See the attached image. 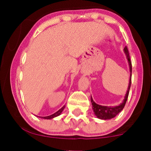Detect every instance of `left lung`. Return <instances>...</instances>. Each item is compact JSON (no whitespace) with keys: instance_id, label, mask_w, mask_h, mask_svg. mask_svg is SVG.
<instances>
[{"instance_id":"8db88e82","label":"left lung","mask_w":151,"mask_h":151,"mask_svg":"<svg viewBox=\"0 0 151 151\" xmlns=\"http://www.w3.org/2000/svg\"><path fill=\"white\" fill-rule=\"evenodd\" d=\"M124 51L126 55H127V58L128 61H129V64L130 71H131V76H130L129 87H128V90H127V94H126V96H125V98H124V100L123 102L120 105L113 107V106H101V105L96 104V102H93L91 96V104L93 106L92 109H93V110L95 115H96L97 117H98L99 119H110L113 118V117H115L119 112H120L121 111H122V109H124V107L125 104H126V102H127V101L128 97H129V90H130V88H131V85L132 64H131V59H130L129 50H128V48L127 46L124 48Z\"/></svg>"}]
</instances>
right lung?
<instances>
[{
	"instance_id": "obj_1",
	"label": "right lung",
	"mask_w": 151,
	"mask_h": 151,
	"mask_svg": "<svg viewBox=\"0 0 151 151\" xmlns=\"http://www.w3.org/2000/svg\"><path fill=\"white\" fill-rule=\"evenodd\" d=\"M65 106H64L62 107V108L60 109V110H58L57 111V112H55V113H53V114L49 115V116H47V117H41V118H43V119H52L53 118V117H57L58 116V115H60L61 114V113L63 112V111L64 110V109H65Z\"/></svg>"
}]
</instances>
